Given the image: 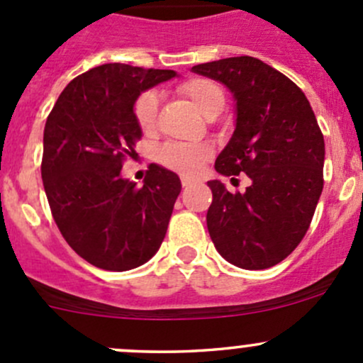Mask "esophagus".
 Listing matches in <instances>:
<instances>
[{
	"mask_svg": "<svg viewBox=\"0 0 363 363\" xmlns=\"http://www.w3.org/2000/svg\"><path fill=\"white\" fill-rule=\"evenodd\" d=\"M181 182H182V186H184V188H189V186L195 184V182H199V181H196V179H193V177H181Z\"/></svg>",
	"mask_w": 363,
	"mask_h": 363,
	"instance_id": "1",
	"label": "esophagus"
}]
</instances>
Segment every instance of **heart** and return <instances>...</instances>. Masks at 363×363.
I'll use <instances>...</instances> for the list:
<instances>
[{
    "instance_id": "heart-1",
    "label": "heart",
    "mask_w": 363,
    "mask_h": 363,
    "mask_svg": "<svg viewBox=\"0 0 363 363\" xmlns=\"http://www.w3.org/2000/svg\"><path fill=\"white\" fill-rule=\"evenodd\" d=\"M179 91L203 113L205 117L218 116L225 107V93L211 79L195 77L179 86ZM160 98L158 93L152 89L142 91L133 104V117L144 133L155 130L156 116H158ZM211 158V149L202 144H182V142H172L164 144L160 149L158 160L161 164L172 168L184 175H193L200 172L203 163Z\"/></svg>"
}]
</instances>
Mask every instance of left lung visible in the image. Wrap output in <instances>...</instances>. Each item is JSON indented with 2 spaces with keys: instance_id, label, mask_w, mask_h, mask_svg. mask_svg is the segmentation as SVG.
<instances>
[{
  "instance_id": "obj_1",
  "label": "left lung",
  "mask_w": 363,
  "mask_h": 363,
  "mask_svg": "<svg viewBox=\"0 0 363 363\" xmlns=\"http://www.w3.org/2000/svg\"><path fill=\"white\" fill-rule=\"evenodd\" d=\"M191 69L225 84L235 100V130L216 172L251 179L244 193H230L221 181L207 182L208 235L232 265L269 269L309 228L323 189V133L302 89L256 57H226Z\"/></svg>"
}]
</instances>
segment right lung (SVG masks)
<instances>
[{"label": "right lung", "instance_id": "add662e5", "mask_svg": "<svg viewBox=\"0 0 363 363\" xmlns=\"http://www.w3.org/2000/svg\"><path fill=\"white\" fill-rule=\"evenodd\" d=\"M174 69L108 63L75 77L43 130L42 181L73 251L104 270L137 269L156 255L181 193L177 174L152 163L144 186L121 177L142 130L133 104Z\"/></svg>", "mask_w": 363, "mask_h": 363}]
</instances>
